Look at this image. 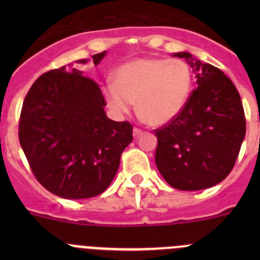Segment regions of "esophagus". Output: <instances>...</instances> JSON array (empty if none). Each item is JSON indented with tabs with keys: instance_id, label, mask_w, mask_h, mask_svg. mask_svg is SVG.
<instances>
[{
	"instance_id": "34e87169",
	"label": "esophagus",
	"mask_w": 260,
	"mask_h": 260,
	"mask_svg": "<svg viewBox=\"0 0 260 260\" xmlns=\"http://www.w3.org/2000/svg\"><path fill=\"white\" fill-rule=\"evenodd\" d=\"M141 135H142V131H141L140 128H135V129H133V136H135L136 138L140 137Z\"/></svg>"
}]
</instances>
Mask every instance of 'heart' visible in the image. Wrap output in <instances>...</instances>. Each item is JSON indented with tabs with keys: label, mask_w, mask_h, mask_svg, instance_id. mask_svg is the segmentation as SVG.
<instances>
[{
	"label": "heart",
	"mask_w": 260,
	"mask_h": 260,
	"mask_svg": "<svg viewBox=\"0 0 260 260\" xmlns=\"http://www.w3.org/2000/svg\"><path fill=\"white\" fill-rule=\"evenodd\" d=\"M192 90V73L180 59L140 57L120 65L103 95L115 113H129L137 102L138 115L151 125L172 122L185 109Z\"/></svg>",
	"instance_id": "obj_1"
}]
</instances>
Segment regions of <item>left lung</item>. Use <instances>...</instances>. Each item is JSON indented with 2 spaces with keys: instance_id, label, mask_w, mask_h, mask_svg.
I'll use <instances>...</instances> for the list:
<instances>
[{
  "instance_id": "1",
  "label": "left lung",
  "mask_w": 260,
  "mask_h": 260,
  "mask_svg": "<svg viewBox=\"0 0 260 260\" xmlns=\"http://www.w3.org/2000/svg\"><path fill=\"white\" fill-rule=\"evenodd\" d=\"M185 57L195 73L193 89L177 118L156 129L154 161L166 182L182 191H196L221 182L234 167L245 137V117L237 88L220 69Z\"/></svg>"
}]
</instances>
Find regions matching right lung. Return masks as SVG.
Returning a JSON list of instances; mask_svg holds the SVG:
<instances>
[{
  "label": "right lung",
  "mask_w": 260,
  "mask_h": 260,
  "mask_svg": "<svg viewBox=\"0 0 260 260\" xmlns=\"http://www.w3.org/2000/svg\"><path fill=\"white\" fill-rule=\"evenodd\" d=\"M104 56L91 57L98 65ZM104 107L98 84L72 65L45 73L28 90L18 140L36 180L54 195L93 198L113 181L133 127L109 119Z\"/></svg>",
  "instance_id": "add662e5"
}]
</instances>
